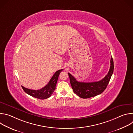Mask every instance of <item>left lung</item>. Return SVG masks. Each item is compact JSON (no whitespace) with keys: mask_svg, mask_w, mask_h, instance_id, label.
Here are the masks:
<instances>
[{"mask_svg":"<svg viewBox=\"0 0 133 133\" xmlns=\"http://www.w3.org/2000/svg\"><path fill=\"white\" fill-rule=\"evenodd\" d=\"M114 62L111 56L110 66L108 74L102 80L91 83L79 82L74 77L68 73L73 91L82 98H88L102 94L106 88L114 71Z\"/></svg>","mask_w":133,"mask_h":133,"instance_id":"1","label":"left lung"}]
</instances>
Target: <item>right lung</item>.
Returning <instances> with one entry per match:
<instances>
[{
    "label": "right lung",
    "mask_w": 133,
    "mask_h": 133,
    "mask_svg": "<svg viewBox=\"0 0 133 133\" xmlns=\"http://www.w3.org/2000/svg\"><path fill=\"white\" fill-rule=\"evenodd\" d=\"M63 69L57 71L50 79L49 83L43 88L38 90H32L22 86L24 91L29 95L39 99H45L51 96L56 89L59 75Z\"/></svg>",
    "instance_id": "add662e5"
}]
</instances>
